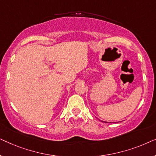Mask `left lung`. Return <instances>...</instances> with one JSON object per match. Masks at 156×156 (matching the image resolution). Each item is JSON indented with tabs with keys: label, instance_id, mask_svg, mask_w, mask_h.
Segmentation results:
<instances>
[{
	"label": "left lung",
	"instance_id": "obj_1",
	"mask_svg": "<svg viewBox=\"0 0 156 156\" xmlns=\"http://www.w3.org/2000/svg\"><path fill=\"white\" fill-rule=\"evenodd\" d=\"M104 123H112V122H106V121H104Z\"/></svg>",
	"mask_w": 156,
	"mask_h": 156
}]
</instances>
